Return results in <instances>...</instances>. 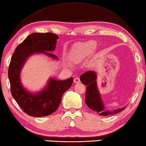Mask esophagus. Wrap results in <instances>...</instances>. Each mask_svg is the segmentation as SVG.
<instances>
[{
    "label": "esophagus",
    "mask_w": 146,
    "mask_h": 146,
    "mask_svg": "<svg viewBox=\"0 0 146 146\" xmlns=\"http://www.w3.org/2000/svg\"><path fill=\"white\" fill-rule=\"evenodd\" d=\"M74 82H75V84L76 83H79V82H80V78H79L78 77H76L74 78Z\"/></svg>",
    "instance_id": "esophagus-1"
}]
</instances>
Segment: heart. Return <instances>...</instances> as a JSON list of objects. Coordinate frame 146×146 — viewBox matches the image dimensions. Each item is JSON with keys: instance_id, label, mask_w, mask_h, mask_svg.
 I'll return each mask as SVG.
<instances>
[{"instance_id": "obj_1", "label": "heart", "mask_w": 146, "mask_h": 146, "mask_svg": "<svg viewBox=\"0 0 146 146\" xmlns=\"http://www.w3.org/2000/svg\"><path fill=\"white\" fill-rule=\"evenodd\" d=\"M97 48V43L94 41H89L78 44L73 50L71 58L75 62H80L93 53Z\"/></svg>"}]
</instances>
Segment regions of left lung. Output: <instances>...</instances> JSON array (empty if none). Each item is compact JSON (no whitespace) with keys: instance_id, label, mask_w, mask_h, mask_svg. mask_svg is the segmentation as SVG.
<instances>
[{"instance_id":"8db88e82","label":"left lung","mask_w":146,"mask_h":146,"mask_svg":"<svg viewBox=\"0 0 146 146\" xmlns=\"http://www.w3.org/2000/svg\"><path fill=\"white\" fill-rule=\"evenodd\" d=\"M96 75L94 71H88L80 76V80L86 86V102L87 107L92 110L96 112L100 115H113L123 111L125 108H119L114 110H106L100 94L97 89Z\"/></svg>"}]
</instances>
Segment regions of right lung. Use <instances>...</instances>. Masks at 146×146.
Instances as JSON below:
<instances>
[{"label":"right lung","mask_w":146,"mask_h":146,"mask_svg":"<svg viewBox=\"0 0 146 146\" xmlns=\"http://www.w3.org/2000/svg\"><path fill=\"white\" fill-rule=\"evenodd\" d=\"M58 38L57 35L52 33L31 34L16 48L11 59L8 69L11 92L23 112L30 116L44 117L51 115L57 110L63 94L73 84V77L65 80L52 78L45 89L34 94L23 89L20 80V70L29 55L34 53H43L57 59L56 55L48 52L55 49Z\"/></svg>","instance_id":"1"}]
</instances>
